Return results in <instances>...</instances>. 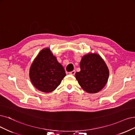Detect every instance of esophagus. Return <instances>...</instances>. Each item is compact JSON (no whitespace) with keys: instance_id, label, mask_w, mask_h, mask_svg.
<instances>
[{"instance_id":"34e87169","label":"esophagus","mask_w":135,"mask_h":135,"mask_svg":"<svg viewBox=\"0 0 135 135\" xmlns=\"http://www.w3.org/2000/svg\"><path fill=\"white\" fill-rule=\"evenodd\" d=\"M75 73H76L75 70H73V71H72V72H69V74H71V75H74V74H75Z\"/></svg>"}]
</instances>
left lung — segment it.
I'll return each mask as SVG.
<instances>
[{"mask_svg":"<svg viewBox=\"0 0 135 135\" xmlns=\"http://www.w3.org/2000/svg\"><path fill=\"white\" fill-rule=\"evenodd\" d=\"M80 68L81 71L76 72V78L86 92L97 93L106 85L109 71L106 63L98 54L84 56L80 62Z\"/></svg>","mask_w":135,"mask_h":135,"instance_id":"1","label":"left lung"}]
</instances>
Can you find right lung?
<instances>
[{"label": "right lung", "instance_id": "add662e5", "mask_svg": "<svg viewBox=\"0 0 135 135\" xmlns=\"http://www.w3.org/2000/svg\"><path fill=\"white\" fill-rule=\"evenodd\" d=\"M66 75L63 67L49 48L39 52L29 71L30 79L34 87L46 93L54 91Z\"/></svg>", "mask_w": 135, "mask_h": 135}]
</instances>
